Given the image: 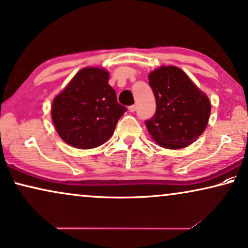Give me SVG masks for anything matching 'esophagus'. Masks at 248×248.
I'll return each mask as SVG.
<instances>
[{
	"instance_id": "obj_1",
	"label": "esophagus",
	"mask_w": 248,
	"mask_h": 248,
	"mask_svg": "<svg viewBox=\"0 0 248 248\" xmlns=\"http://www.w3.org/2000/svg\"><path fill=\"white\" fill-rule=\"evenodd\" d=\"M128 109H129V112H135L136 111V105H130Z\"/></svg>"
}]
</instances>
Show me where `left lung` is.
Masks as SVG:
<instances>
[{
    "label": "left lung",
    "instance_id": "8db88e82",
    "mask_svg": "<svg viewBox=\"0 0 248 248\" xmlns=\"http://www.w3.org/2000/svg\"><path fill=\"white\" fill-rule=\"evenodd\" d=\"M149 84L156 103L155 115L145 121L152 139L166 149L189 146L208 124V97L176 66H161L151 72Z\"/></svg>",
    "mask_w": 248,
    "mask_h": 248
}]
</instances>
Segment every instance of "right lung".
<instances>
[{"label":"right lung","mask_w":248,"mask_h":248,"mask_svg":"<svg viewBox=\"0 0 248 248\" xmlns=\"http://www.w3.org/2000/svg\"><path fill=\"white\" fill-rule=\"evenodd\" d=\"M108 72L86 67L55 97L51 117L62 140L77 149H93L105 143L127 108L117 101L108 84Z\"/></svg>","instance_id":"add662e5"}]
</instances>
